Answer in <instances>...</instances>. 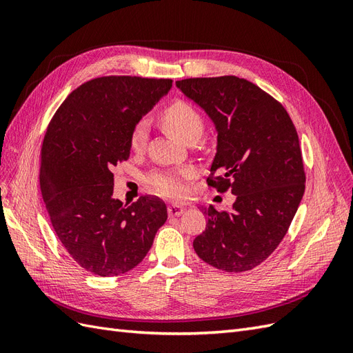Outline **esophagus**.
Listing matches in <instances>:
<instances>
[{
  "label": "esophagus",
  "instance_id": "34e87169",
  "mask_svg": "<svg viewBox=\"0 0 353 353\" xmlns=\"http://www.w3.org/2000/svg\"><path fill=\"white\" fill-rule=\"evenodd\" d=\"M168 213H169V216H179V215H183V213H184V208L179 206V205H169L168 206Z\"/></svg>",
  "mask_w": 353,
  "mask_h": 353
}]
</instances>
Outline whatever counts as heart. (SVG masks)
<instances>
[{
	"label": "heart",
	"mask_w": 353,
	"mask_h": 353,
	"mask_svg": "<svg viewBox=\"0 0 353 353\" xmlns=\"http://www.w3.org/2000/svg\"><path fill=\"white\" fill-rule=\"evenodd\" d=\"M162 122L169 134L184 141L191 135L200 137L203 122L199 113L184 101L170 104L162 114ZM147 140V123L138 122L131 134V147L134 150H141ZM193 170L185 168L181 170H157L148 178L152 188L157 194L165 197H181L185 194V179L191 176Z\"/></svg>",
	"instance_id": "b5f03b06"
}]
</instances>
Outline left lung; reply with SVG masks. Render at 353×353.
<instances>
[{"instance_id": "8db88e82", "label": "left lung", "mask_w": 353, "mask_h": 353, "mask_svg": "<svg viewBox=\"0 0 353 353\" xmlns=\"http://www.w3.org/2000/svg\"><path fill=\"white\" fill-rule=\"evenodd\" d=\"M216 132L209 184L231 188L232 206L205 209L206 230L193 241L201 261L227 272L262 263L281 243L305 193L302 152L283 105L237 77L176 81Z\"/></svg>"}]
</instances>
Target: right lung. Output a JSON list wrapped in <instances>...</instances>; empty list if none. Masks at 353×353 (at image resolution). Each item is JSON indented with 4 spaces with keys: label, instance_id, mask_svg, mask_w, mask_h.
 <instances>
[{
    "label": "right lung",
    "instance_id": "add662e5",
    "mask_svg": "<svg viewBox=\"0 0 353 353\" xmlns=\"http://www.w3.org/2000/svg\"><path fill=\"white\" fill-rule=\"evenodd\" d=\"M172 88L170 79L104 77L82 83L52 117L42 144L39 184L51 225L72 258L100 276L140 263L166 205L113 197L112 169L130 157L134 126Z\"/></svg>",
    "mask_w": 353,
    "mask_h": 353
}]
</instances>
